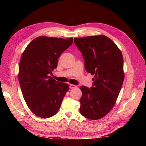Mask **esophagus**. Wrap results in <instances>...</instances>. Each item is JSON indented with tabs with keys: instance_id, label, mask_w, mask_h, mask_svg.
Listing matches in <instances>:
<instances>
[{
	"instance_id": "34e87169",
	"label": "esophagus",
	"mask_w": 146,
	"mask_h": 146,
	"mask_svg": "<svg viewBox=\"0 0 146 146\" xmlns=\"http://www.w3.org/2000/svg\"><path fill=\"white\" fill-rule=\"evenodd\" d=\"M76 88V86L73 85V84H70V88L71 89H73V88Z\"/></svg>"
}]
</instances>
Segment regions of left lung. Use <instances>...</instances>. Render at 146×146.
Listing matches in <instances>:
<instances>
[{
    "label": "left lung",
    "mask_w": 146,
    "mask_h": 146,
    "mask_svg": "<svg viewBox=\"0 0 146 146\" xmlns=\"http://www.w3.org/2000/svg\"><path fill=\"white\" fill-rule=\"evenodd\" d=\"M74 42L82 52L86 71L94 75L93 87H80V111L88 119H102L112 109L122 88L125 76L122 54L104 35L76 38Z\"/></svg>",
    "instance_id": "8db88e82"
}]
</instances>
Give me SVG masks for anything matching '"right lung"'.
I'll use <instances>...</instances> for the list:
<instances>
[{
    "label": "right lung",
    "instance_id": "obj_1",
    "mask_svg": "<svg viewBox=\"0 0 146 146\" xmlns=\"http://www.w3.org/2000/svg\"><path fill=\"white\" fill-rule=\"evenodd\" d=\"M73 43V38L40 36L34 39L23 52L18 78L30 110L36 116L49 118L58 112L69 85L49 75L56 68L60 56Z\"/></svg>",
    "mask_w": 146,
    "mask_h": 146
}]
</instances>
